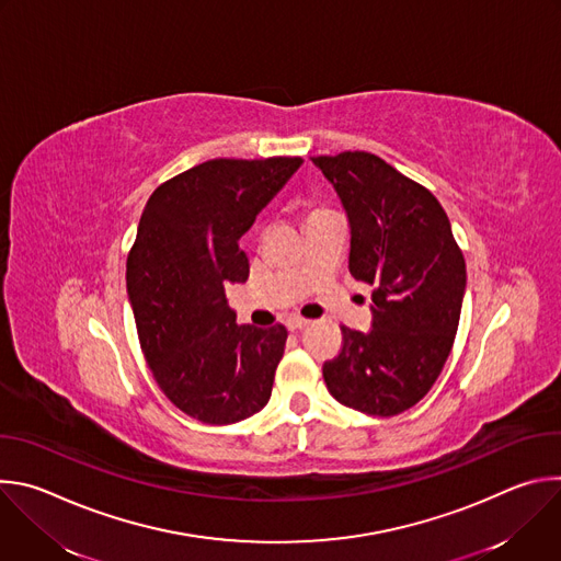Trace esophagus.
Segmentation results:
<instances>
[{"label":"esophagus","instance_id":"obj_1","mask_svg":"<svg viewBox=\"0 0 561 561\" xmlns=\"http://www.w3.org/2000/svg\"><path fill=\"white\" fill-rule=\"evenodd\" d=\"M286 327H288V331H304V329H308L310 327V319H304V317H288V322H286Z\"/></svg>","mask_w":561,"mask_h":561}]
</instances>
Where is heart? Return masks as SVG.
Wrapping results in <instances>:
<instances>
[{"label":"heart","mask_w":561,"mask_h":561,"mask_svg":"<svg viewBox=\"0 0 561 561\" xmlns=\"http://www.w3.org/2000/svg\"><path fill=\"white\" fill-rule=\"evenodd\" d=\"M317 210H322V208H314V210H312V213H317Z\"/></svg>","instance_id":"obj_1"}]
</instances>
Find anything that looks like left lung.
<instances>
[{
  "mask_svg": "<svg viewBox=\"0 0 561 561\" xmlns=\"http://www.w3.org/2000/svg\"><path fill=\"white\" fill-rule=\"evenodd\" d=\"M351 224V275L375 286L373 329L342 327L324 362L340 404L392 417L413 409L439 377L459 324L466 262L437 197L366 150L312 157Z\"/></svg>",
  "mask_w": 561,
  "mask_h": 561,
  "instance_id": "obj_1",
  "label": "left lung"
}]
</instances>
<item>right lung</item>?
I'll use <instances>...</instances> for the list:
<instances>
[{"label": "right lung", "instance_id": "right-lung-1", "mask_svg": "<svg viewBox=\"0 0 561 561\" xmlns=\"http://www.w3.org/2000/svg\"><path fill=\"white\" fill-rule=\"evenodd\" d=\"M301 157L208 159L150 195L126 288L154 381L188 417L224 426L262 411L288 331L237 327L224 286L249 279L239 249Z\"/></svg>", "mask_w": 561, "mask_h": 561}]
</instances>
